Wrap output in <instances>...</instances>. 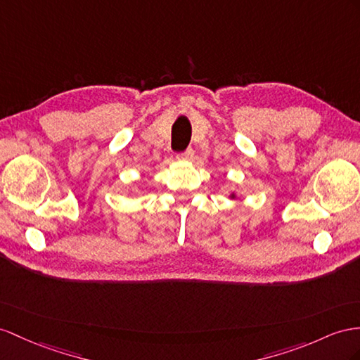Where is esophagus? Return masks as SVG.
Segmentation results:
<instances>
[{
  "label": "esophagus",
  "instance_id": "34e87169",
  "mask_svg": "<svg viewBox=\"0 0 360 360\" xmlns=\"http://www.w3.org/2000/svg\"><path fill=\"white\" fill-rule=\"evenodd\" d=\"M193 155H195V153H193V149H187L186 152L179 153L178 158L182 160V161H191L193 160Z\"/></svg>",
  "mask_w": 360,
  "mask_h": 360
}]
</instances>
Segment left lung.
Segmentation results:
<instances>
[{"label": "left lung", "mask_w": 360, "mask_h": 360, "mask_svg": "<svg viewBox=\"0 0 360 360\" xmlns=\"http://www.w3.org/2000/svg\"><path fill=\"white\" fill-rule=\"evenodd\" d=\"M229 198H231V199H236V195H234V193H233V195H231V196H229Z\"/></svg>", "instance_id": "8db88e82"}]
</instances>
